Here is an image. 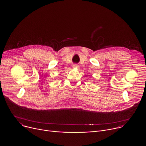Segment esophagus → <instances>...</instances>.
Returning <instances> with one entry per match:
<instances>
[{
    "instance_id": "1",
    "label": "esophagus",
    "mask_w": 146,
    "mask_h": 146,
    "mask_svg": "<svg viewBox=\"0 0 146 146\" xmlns=\"http://www.w3.org/2000/svg\"><path fill=\"white\" fill-rule=\"evenodd\" d=\"M78 66H78V64H73V66H72L73 68H78Z\"/></svg>"
}]
</instances>
